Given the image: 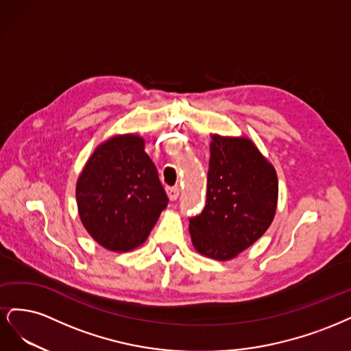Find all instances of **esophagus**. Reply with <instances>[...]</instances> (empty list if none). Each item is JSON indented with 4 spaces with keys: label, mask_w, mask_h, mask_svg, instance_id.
<instances>
[{
    "label": "esophagus",
    "mask_w": 351,
    "mask_h": 351,
    "mask_svg": "<svg viewBox=\"0 0 351 351\" xmlns=\"http://www.w3.org/2000/svg\"><path fill=\"white\" fill-rule=\"evenodd\" d=\"M166 192H167V197L171 201H175L179 197V188H176V186L166 188Z\"/></svg>",
    "instance_id": "obj_1"
}]
</instances>
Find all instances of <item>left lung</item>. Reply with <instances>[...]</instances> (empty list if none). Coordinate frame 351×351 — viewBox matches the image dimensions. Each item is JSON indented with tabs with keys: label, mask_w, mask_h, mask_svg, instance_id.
Here are the masks:
<instances>
[{
	"label": "left lung",
	"mask_w": 351,
	"mask_h": 351,
	"mask_svg": "<svg viewBox=\"0 0 351 351\" xmlns=\"http://www.w3.org/2000/svg\"><path fill=\"white\" fill-rule=\"evenodd\" d=\"M210 153L206 206L189 217V233L199 254L226 261L269 228L278 180L251 140L213 135Z\"/></svg>",
	"instance_id": "obj_1"
}]
</instances>
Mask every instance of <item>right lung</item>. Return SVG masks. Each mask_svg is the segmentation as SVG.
<instances>
[{
    "label": "right lung",
    "mask_w": 351,
    "mask_h": 351,
    "mask_svg": "<svg viewBox=\"0 0 351 351\" xmlns=\"http://www.w3.org/2000/svg\"><path fill=\"white\" fill-rule=\"evenodd\" d=\"M75 191L84 228L99 245L115 252L144 243L169 202L137 135H118L99 145Z\"/></svg>",
    "instance_id": "right-lung-1"
}]
</instances>
